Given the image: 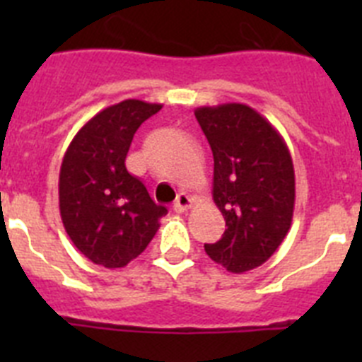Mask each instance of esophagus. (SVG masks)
Returning <instances> with one entry per match:
<instances>
[{"instance_id":"34e87169","label":"esophagus","mask_w":362,"mask_h":362,"mask_svg":"<svg viewBox=\"0 0 362 362\" xmlns=\"http://www.w3.org/2000/svg\"><path fill=\"white\" fill-rule=\"evenodd\" d=\"M190 204H192L190 197H188L185 192H181V194L177 196V199H175V203H174V210H175V212H179V214L187 212V210L190 209Z\"/></svg>"}]
</instances>
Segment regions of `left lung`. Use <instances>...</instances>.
Here are the masks:
<instances>
[{
	"mask_svg": "<svg viewBox=\"0 0 362 362\" xmlns=\"http://www.w3.org/2000/svg\"><path fill=\"white\" fill-rule=\"evenodd\" d=\"M214 153V203L226 221L223 238L204 245L212 261L233 274L261 267L292 225L296 174L274 127L241 103L196 110Z\"/></svg>",
	"mask_w": 362,
	"mask_h": 362,
	"instance_id": "1",
	"label": "left lung"
}]
</instances>
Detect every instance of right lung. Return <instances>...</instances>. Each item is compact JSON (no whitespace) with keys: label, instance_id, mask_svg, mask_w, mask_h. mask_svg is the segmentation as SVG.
<instances>
[{"label":"right lung","instance_id":"1","mask_svg":"<svg viewBox=\"0 0 362 362\" xmlns=\"http://www.w3.org/2000/svg\"><path fill=\"white\" fill-rule=\"evenodd\" d=\"M163 105L127 99L76 134L59 172V212L69 238L92 263L121 268L145 250L168 210L124 166L136 130Z\"/></svg>","mask_w":362,"mask_h":362}]
</instances>
